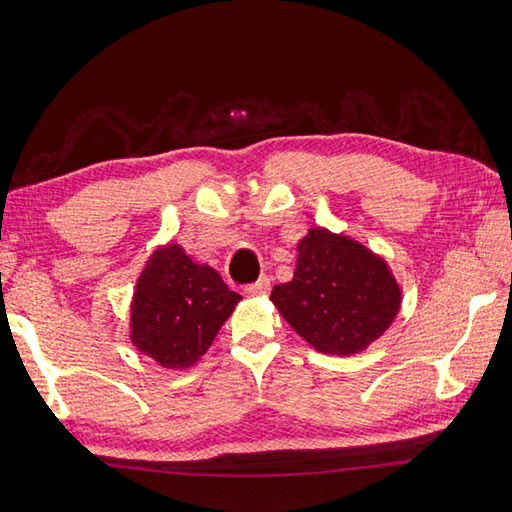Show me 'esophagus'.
<instances>
[{"label": "esophagus", "mask_w": 512, "mask_h": 512, "mask_svg": "<svg viewBox=\"0 0 512 512\" xmlns=\"http://www.w3.org/2000/svg\"><path fill=\"white\" fill-rule=\"evenodd\" d=\"M268 291H271V280H268V277H259L257 282L248 284V286L244 288L246 295H266Z\"/></svg>", "instance_id": "1"}]
</instances>
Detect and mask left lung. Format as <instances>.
I'll return each instance as SVG.
<instances>
[{
    "label": "left lung",
    "instance_id": "obj_1",
    "mask_svg": "<svg viewBox=\"0 0 512 512\" xmlns=\"http://www.w3.org/2000/svg\"><path fill=\"white\" fill-rule=\"evenodd\" d=\"M401 286L374 250L327 228H311L297 244L291 282L271 300L297 336L329 356L365 351L401 311Z\"/></svg>",
    "mask_w": 512,
    "mask_h": 512
}]
</instances>
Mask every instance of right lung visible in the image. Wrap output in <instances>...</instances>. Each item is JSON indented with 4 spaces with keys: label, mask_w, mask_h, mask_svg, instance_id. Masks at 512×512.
I'll use <instances>...</instances> for the list:
<instances>
[{
    "label": "right lung",
    "mask_w": 512,
    "mask_h": 512,
    "mask_svg": "<svg viewBox=\"0 0 512 512\" xmlns=\"http://www.w3.org/2000/svg\"><path fill=\"white\" fill-rule=\"evenodd\" d=\"M239 300L215 268L192 262L179 244H165L136 280L129 340L165 369H188L208 351Z\"/></svg>",
    "instance_id": "obj_1"
}]
</instances>
